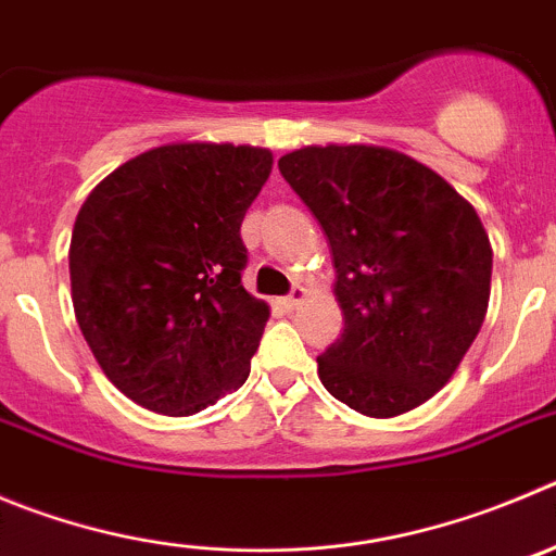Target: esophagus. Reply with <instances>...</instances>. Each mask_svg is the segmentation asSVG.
<instances>
[{"mask_svg":"<svg viewBox=\"0 0 556 556\" xmlns=\"http://www.w3.org/2000/svg\"><path fill=\"white\" fill-rule=\"evenodd\" d=\"M304 295H307V290H304L302 285H293V290H290V295H285L282 304H285V307H288V309H293V307H299V304H302Z\"/></svg>","mask_w":556,"mask_h":556,"instance_id":"obj_1","label":"esophagus"}]
</instances>
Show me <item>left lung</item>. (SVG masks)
<instances>
[{"label": "left lung", "mask_w": 556, "mask_h": 556, "mask_svg": "<svg viewBox=\"0 0 556 556\" xmlns=\"http://www.w3.org/2000/svg\"><path fill=\"white\" fill-rule=\"evenodd\" d=\"M279 173L324 227L342 334L318 356L329 395L397 417L439 392L475 342L491 295V241L433 169L378 144H309Z\"/></svg>", "instance_id": "8db88e82"}]
</instances>
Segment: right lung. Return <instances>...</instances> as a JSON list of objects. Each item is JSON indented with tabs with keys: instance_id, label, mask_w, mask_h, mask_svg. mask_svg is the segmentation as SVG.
Masks as SVG:
<instances>
[{
	"instance_id": "add662e5",
	"label": "right lung",
	"mask_w": 556,
	"mask_h": 556,
	"mask_svg": "<svg viewBox=\"0 0 556 556\" xmlns=\"http://www.w3.org/2000/svg\"><path fill=\"white\" fill-rule=\"evenodd\" d=\"M271 164L249 144H161L81 205L67 252L76 320L139 406L189 417L249 378L268 304L241 285V222Z\"/></svg>"
}]
</instances>
